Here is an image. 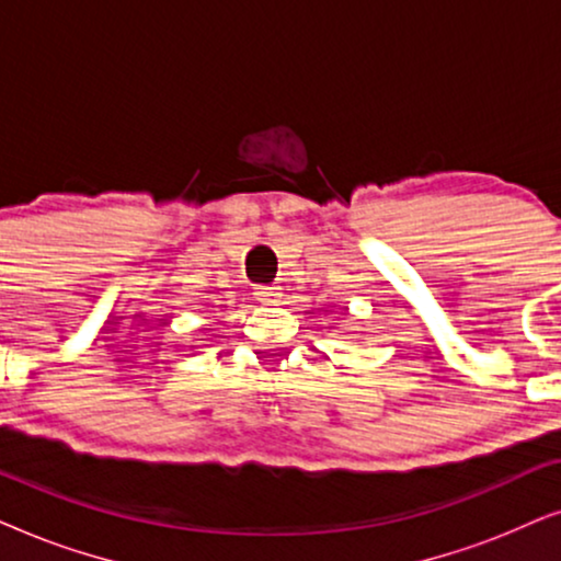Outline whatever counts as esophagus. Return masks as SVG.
I'll use <instances>...</instances> for the list:
<instances>
[{"mask_svg": "<svg viewBox=\"0 0 561 561\" xmlns=\"http://www.w3.org/2000/svg\"><path fill=\"white\" fill-rule=\"evenodd\" d=\"M279 287H259V300L266 302V305H274L279 300Z\"/></svg>", "mask_w": 561, "mask_h": 561, "instance_id": "1", "label": "esophagus"}]
</instances>
